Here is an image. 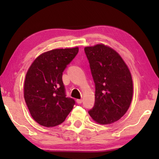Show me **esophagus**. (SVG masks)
Wrapping results in <instances>:
<instances>
[{
    "label": "esophagus",
    "instance_id": "obj_1",
    "mask_svg": "<svg viewBox=\"0 0 159 159\" xmlns=\"http://www.w3.org/2000/svg\"><path fill=\"white\" fill-rule=\"evenodd\" d=\"M76 102L78 104H81L82 102H83V99H76Z\"/></svg>",
    "mask_w": 159,
    "mask_h": 159
}]
</instances>
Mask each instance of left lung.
Segmentation results:
<instances>
[{
    "instance_id": "8db88e82",
    "label": "left lung",
    "mask_w": 159,
    "mask_h": 159,
    "mask_svg": "<svg viewBox=\"0 0 159 159\" xmlns=\"http://www.w3.org/2000/svg\"><path fill=\"white\" fill-rule=\"evenodd\" d=\"M95 85V104L88 113L100 124L119 120L130 105L133 87L130 72L120 56L111 48L99 44L85 47Z\"/></svg>"
}]
</instances>
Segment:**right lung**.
I'll return each instance as SVG.
<instances>
[{
    "instance_id": "add662e5",
    "label": "right lung",
    "mask_w": 159,
    "mask_h": 159,
    "mask_svg": "<svg viewBox=\"0 0 159 159\" xmlns=\"http://www.w3.org/2000/svg\"><path fill=\"white\" fill-rule=\"evenodd\" d=\"M79 52V48L55 49L39 56L29 69L25 99L32 118L45 127L61 124L75 100L66 96L62 74Z\"/></svg>"
}]
</instances>
